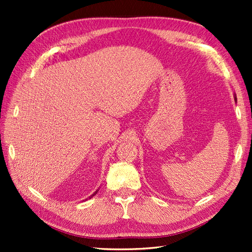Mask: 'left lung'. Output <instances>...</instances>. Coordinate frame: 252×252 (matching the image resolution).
Returning a JSON list of instances; mask_svg holds the SVG:
<instances>
[{
  "mask_svg": "<svg viewBox=\"0 0 252 252\" xmlns=\"http://www.w3.org/2000/svg\"><path fill=\"white\" fill-rule=\"evenodd\" d=\"M234 98H235V100H236V95H235V96H234Z\"/></svg>",
  "mask_w": 252,
  "mask_h": 252,
  "instance_id": "obj_1",
  "label": "left lung"
}]
</instances>
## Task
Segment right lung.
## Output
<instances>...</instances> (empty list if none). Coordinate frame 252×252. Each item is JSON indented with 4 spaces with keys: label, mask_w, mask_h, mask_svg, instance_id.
Listing matches in <instances>:
<instances>
[{
    "label": "right lung",
    "mask_w": 252,
    "mask_h": 252,
    "mask_svg": "<svg viewBox=\"0 0 252 252\" xmlns=\"http://www.w3.org/2000/svg\"><path fill=\"white\" fill-rule=\"evenodd\" d=\"M96 192H97V190H96V191H95V192H94V194H93V195H92V197H93V196H94V195H96Z\"/></svg>",
    "instance_id": "add662e5"
}]
</instances>
